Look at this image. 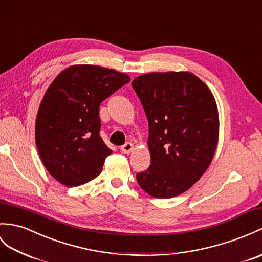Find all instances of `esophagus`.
I'll return each mask as SVG.
<instances>
[{
  "label": "esophagus",
  "instance_id": "1",
  "mask_svg": "<svg viewBox=\"0 0 262 262\" xmlns=\"http://www.w3.org/2000/svg\"><path fill=\"white\" fill-rule=\"evenodd\" d=\"M133 149H134V145L132 143H126L123 146H120V150L123 151V153H125V154L132 153Z\"/></svg>",
  "mask_w": 262,
  "mask_h": 262
}]
</instances>
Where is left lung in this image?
Masks as SVG:
<instances>
[{
	"label": "left lung",
	"mask_w": 262,
	"mask_h": 262,
	"mask_svg": "<svg viewBox=\"0 0 262 262\" xmlns=\"http://www.w3.org/2000/svg\"><path fill=\"white\" fill-rule=\"evenodd\" d=\"M132 86L148 120L150 165L136 174L149 195L187 191L209 167L219 138L217 108L210 89L190 72H151Z\"/></svg>",
	"instance_id": "8db88e82"
}]
</instances>
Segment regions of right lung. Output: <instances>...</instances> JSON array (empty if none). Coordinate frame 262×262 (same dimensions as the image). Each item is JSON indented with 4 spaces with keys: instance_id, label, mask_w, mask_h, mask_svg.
<instances>
[{
    "instance_id": "add662e5",
    "label": "right lung",
    "mask_w": 262,
    "mask_h": 262,
    "mask_svg": "<svg viewBox=\"0 0 262 262\" xmlns=\"http://www.w3.org/2000/svg\"><path fill=\"white\" fill-rule=\"evenodd\" d=\"M129 77L114 69L78 64L60 72L41 101L35 143L54 179L78 186L97 178L112 149L100 136V103Z\"/></svg>"
}]
</instances>
